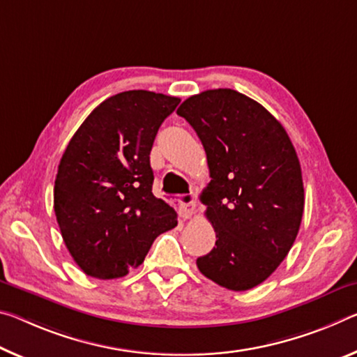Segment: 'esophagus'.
Segmentation results:
<instances>
[{"instance_id": "esophagus-1", "label": "esophagus", "mask_w": 357, "mask_h": 357, "mask_svg": "<svg viewBox=\"0 0 357 357\" xmlns=\"http://www.w3.org/2000/svg\"><path fill=\"white\" fill-rule=\"evenodd\" d=\"M195 211V197L185 195V199H181L179 202V214L184 219H189Z\"/></svg>"}]
</instances>
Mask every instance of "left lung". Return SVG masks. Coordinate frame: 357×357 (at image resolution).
<instances>
[{
  "mask_svg": "<svg viewBox=\"0 0 357 357\" xmlns=\"http://www.w3.org/2000/svg\"><path fill=\"white\" fill-rule=\"evenodd\" d=\"M206 152L200 200L216 246L197 267L216 284L248 291L264 282L296 241L303 214L301 162L284 127L231 89L206 90L179 106Z\"/></svg>",
  "mask_w": 357,
  "mask_h": 357,
  "instance_id": "obj_1",
  "label": "left lung"
}]
</instances>
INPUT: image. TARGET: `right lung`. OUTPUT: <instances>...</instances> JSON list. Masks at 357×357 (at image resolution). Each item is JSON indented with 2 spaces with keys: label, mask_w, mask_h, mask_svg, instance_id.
I'll return each instance as SVG.
<instances>
[{
  "label": "right lung",
  "mask_w": 357,
  "mask_h": 357,
  "mask_svg": "<svg viewBox=\"0 0 357 357\" xmlns=\"http://www.w3.org/2000/svg\"><path fill=\"white\" fill-rule=\"evenodd\" d=\"M179 98L128 90L98 105L73 135L54 188L56 222L84 273L122 278L143 264L158 235L178 225L152 194L151 149Z\"/></svg>",
  "instance_id": "obj_1"
}]
</instances>
